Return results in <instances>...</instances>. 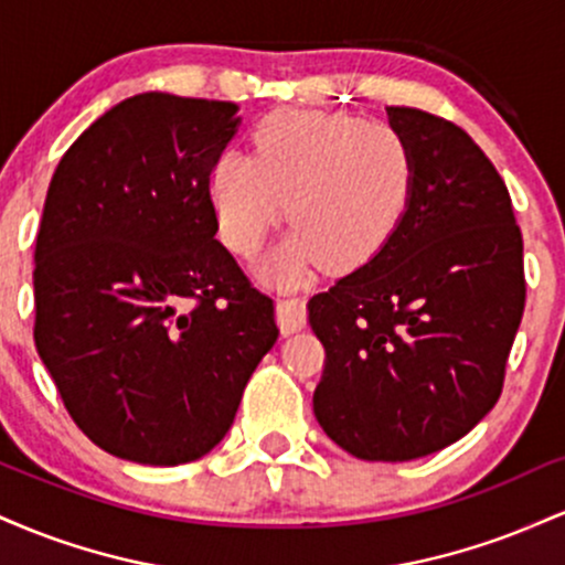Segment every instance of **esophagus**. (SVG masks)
<instances>
[{
	"label": "esophagus",
	"mask_w": 565,
	"mask_h": 565,
	"mask_svg": "<svg viewBox=\"0 0 565 565\" xmlns=\"http://www.w3.org/2000/svg\"><path fill=\"white\" fill-rule=\"evenodd\" d=\"M276 316L284 334L297 332V329L305 327V300H300V297H281L276 302Z\"/></svg>",
	"instance_id": "34e87169"
}]
</instances>
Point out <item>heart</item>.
Wrapping results in <instances>:
<instances>
[{
    "instance_id": "heart-1",
    "label": "heart",
    "mask_w": 565,
    "mask_h": 565,
    "mask_svg": "<svg viewBox=\"0 0 565 565\" xmlns=\"http://www.w3.org/2000/svg\"><path fill=\"white\" fill-rule=\"evenodd\" d=\"M414 153L398 129L329 111H276L255 129V153H220L210 199L220 236L252 255L287 212L291 228L265 263L278 284L313 268L348 274L372 260L404 223Z\"/></svg>"
}]
</instances>
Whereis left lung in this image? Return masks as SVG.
Returning <instances> with one entry per match:
<instances>
[{"label": "left lung", "mask_w": 565, "mask_h": 565, "mask_svg": "<svg viewBox=\"0 0 565 565\" xmlns=\"http://www.w3.org/2000/svg\"><path fill=\"white\" fill-rule=\"evenodd\" d=\"M414 153L401 228L308 302L327 350L319 425L366 462H408L476 427L502 393L526 302L508 185L465 129L391 106Z\"/></svg>", "instance_id": "8db88e82"}]
</instances>
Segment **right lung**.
<instances>
[{
	"label": "right lung",
	"instance_id": "add662e5",
	"mask_svg": "<svg viewBox=\"0 0 565 565\" xmlns=\"http://www.w3.org/2000/svg\"><path fill=\"white\" fill-rule=\"evenodd\" d=\"M236 103L127 97L63 153L34 252V342L71 419L103 451L193 462L231 430L278 327L217 242L212 164Z\"/></svg>",
	"mask_w": 565,
	"mask_h": 565
}]
</instances>
